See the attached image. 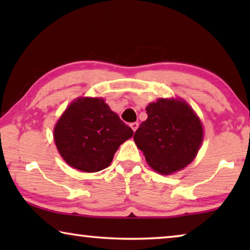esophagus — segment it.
<instances>
[{"label":"esophagus","mask_w":250,"mask_h":250,"mask_svg":"<svg viewBox=\"0 0 250 250\" xmlns=\"http://www.w3.org/2000/svg\"><path fill=\"white\" fill-rule=\"evenodd\" d=\"M130 126H131V129H132L135 132V130H137L138 126H139V124H138V122H132V124L130 125Z\"/></svg>","instance_id":"esophagus-1"}]
</instances>
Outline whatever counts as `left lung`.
<instances>
[{
	"label": "left lung",
	"mask_w": 250,
	"mask_h": 250,
	"mask_svg": "<svg viewBox=\"0 0 250 250\" xmlns=\"http://www.w3.org/2000/svg\"><path fill=\"white\" fill-rule=\"evenodd\" d=\"M147 119L134 133V142L149 166L168 175L188 166L203 142V125L182 99L160 98L146 108Z\"/></svg>",
	"instance_id": "8db88e82"
}]
</instances>
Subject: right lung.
Segmentation results:
<instances>
[{
  "label": "right lung",
  "instance_id": "add662e5",
  "mask_svg": "<svg viewBox=\"0 0 250 250\" xmlns=\"http://www.w3.org/2000/svg\"><path fill=\"white\" fill-rule=\"evenodd\" d=\"M133 135L101 98L73 101L54 128V140L65 162L83 172L108 167L118 147Z\"/></svg>",
  "mask_w": 250,
  "mask_h": 250
}]
</instances>
